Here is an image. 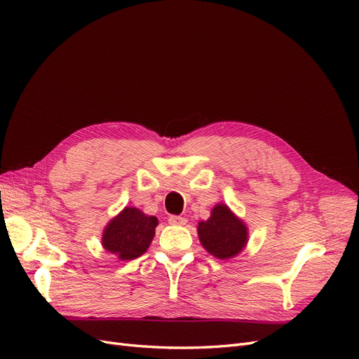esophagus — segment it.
Returning a JSON list of instances; mask_svg holds the SVG:
<instances>
[{
	"instance_id": "esophagus-1",
	"label": "esophagus",
	"mask_w": 359,
	"mask_h": 359,
	"mask_svg": "<svg viewBox=\"0 0 359 359\" xmlns=\"http://www.w3.org/2000/svg\"><path fill=\"white\" fill-rule=\"evenodd\" d=\"M169 223L175 224V226H184L187 223V219H186V217H180V215H170Z\"/></svg>"
}]
</instances>
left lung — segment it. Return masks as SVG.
Listing matches in <instances>:
<instances>
[{
	"mask_svg": "<svg viewBox=\"0 0 359 359\" xmlns=\"http://www.w3.org/2000/svg\"><path fill=\"white\" fill-rule=\"evenodd\" d=\"M198 236L211 256L229 260L247 247L248 227L226 203H217L210 219L198 223Z\"/></svg>",
	"mask_w": 359,
	"mask_h": 359,
	"instance_id": "8db88e82",
	"label": "left lung"
}]
</instances>
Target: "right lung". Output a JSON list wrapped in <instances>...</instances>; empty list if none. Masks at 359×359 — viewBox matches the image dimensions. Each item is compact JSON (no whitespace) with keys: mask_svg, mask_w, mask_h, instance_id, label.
I'll return each mask as SVG.
<instances>
[{"mask_svg":"<svg viewBox=\"0 0 359 359\" xmlns=\"http://www.w3.org/2000/svg\"><path fill=\"white\" fill-rule=\"evenodd\" d=\"M157 224V217L148 215L135 206H126L104 226L102 245L119 260H133L147 252Z\"/></svg>","mask_w":359,"mask_h":359,"instance_id":"add662e5","label":"right lung"}]
</instances>
